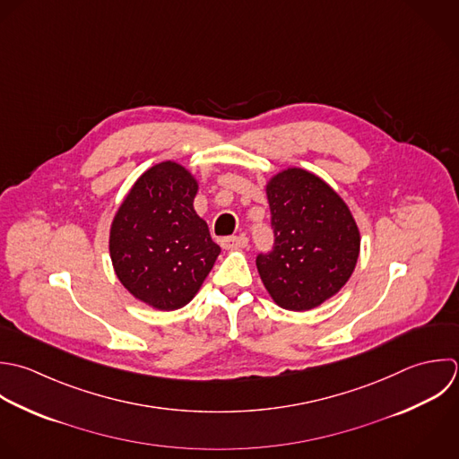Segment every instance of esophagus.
Masks as SVG:
<instances>
[{"instance_id":"obj_1","label":"esophagus","mask_w":459,"mask_h":459,"mask_svg":"<svg viewBox=\"0 0 459 459\" xmlns=\"http://www.w3.org/2000/svg\"><path fill=\"white\" fill-rule=\"evenodd\" d=\"M221 247L225 250H239V248H247L248 247V239L245 236H232V238H225L221 239Z\"/></svg>"}]
</instances>
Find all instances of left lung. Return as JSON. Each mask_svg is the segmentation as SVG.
<instances>
[{
	"label": "left lung",
	"mask_w": 459,
	"mask_h": 459,
	"mask_svg": "<svg viewBox=\"0 0 459 459\" xmlns=\"http://www.w3.org/2000/svg\"><path fill=\"white\" fill-rule=\"evenodd\" d=\"M264 191L275 247L257 257L261 281L279 307L315 309L349 282L361 248L358 223L345 200L307 169H281Z\"/></svg>",
	"instance_id": "left-lung-1"
}]
</instances>
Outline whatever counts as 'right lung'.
Here are the masks:
<instances>
[{"mask_svg": "<svg viewBox=\"0 0 459 459\" xmlns=\"http://www.w3.org/2000/svg\"><path fill=\"white\" fill-rule=\"evenodd\" d=\"M196 193V177L164 160L134 182L112 218L114 273L135 300L153 309L189 304L221 252L193 207Z\"/></svg>", "mask_w": 459, "mask_h": 459, "instance_id": "right-lung-1", "label": "right lung"}]
</instances>
